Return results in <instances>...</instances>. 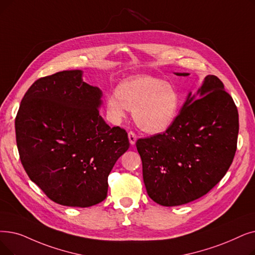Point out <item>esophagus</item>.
I'll list each match as a JSON object with an SVG mask.
<instances>
[{"mask_svg":"<svg viewBox=\"0 0 255 255\" xmlns=\"http://www.w3.org/2000/svg\"><path fill=\"white\" fill-rule=\"evenodd\" d=\"M128 138H129V142L131 143L132 146H133L134 143H135V141H136V139H137V136H136V134L134 133V132L130 131V132H128Z\"/></svg>","mask_w":255,"mask_h":255,"instance_id":"1","label":"esophagus"}]
</instances>
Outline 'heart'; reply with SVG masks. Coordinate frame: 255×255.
Listing matches in <instances>:
<instances>
[{
  "mask_svg": "<svg viewBox=\"0 0 255 255\" xmlns=\"http://www.w3.org/2000/svg\"><path fill=\"white\" fill-rule=\"evenodd\" d=\"M181 98L177 87L148 75L133 76L122 81L116 95L106 98L110 118L119 122L126 110H133L136 125L149 133L168 130L178 117Z\"/></svg>",
  "mask_w": 255,
  "mask_h": 255,
  "instance_id": "heart-1",
  "label": "heart"
}]
</instances>
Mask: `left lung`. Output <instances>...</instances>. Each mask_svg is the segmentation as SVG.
I'll return each mask as SVG.
<instances>
[{
	"mask_svg": "<svg viewBox=\"0 0 255 255\" xmlns=\"http://www.w3.org/2000/svg\"><path fill=\"white\" fill-rule=\"evenodd\" d=\"M238 133L234 100L218 77L206 76L164 133L136 141L149 197L162 206H178L207 194L234 160Z\"/></svg>",
	"mask_w": 255,
	"mask_h": 255,
	"instance_id": "8db88e82",
	"label": "left lung"
}]
</instances>
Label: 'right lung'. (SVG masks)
<instances>
[{
    "label": "right lung",
    "instance_id": "add662e5",
    "mask_svg": "<svg viewBox=\"0 0 255 255\" xmlns=\"http://www.w3.org/2000/svg\"><path fill=\"white\" fill-rule=\"evenodd\" d=\"M81 70L33 83L15 119L16 145L29 178L52 201L88 207L107 196L108 175L129 148L127 132L100 116L102 91Z\"/></svg>",
    "mask_w": 255,
    "mask_h": 255
}]
</instances>
